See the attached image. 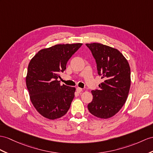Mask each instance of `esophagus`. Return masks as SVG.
<instances>
[{
	"mask_svg": "<svg viewBox=\"0 0 153 153\" xmlns=\"http://www.w3.org/2000/svg\"><path fill=\"white\" fill-rule=\"evenodd\" d=\"M76 91H77L78 93H80V92L82 91V89L80 88H79V87H78V88H76Z\"/></svg>",
	"mask_w": 153,
	"mask_h": 153,
	"instance_id": "1",
	"label": "esophagus"
}]
</instances>
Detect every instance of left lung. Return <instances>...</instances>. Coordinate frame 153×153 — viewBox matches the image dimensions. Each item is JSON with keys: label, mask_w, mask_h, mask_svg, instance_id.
Instances as JSON below:
<instances>
[{"label": "left lung", "mask_w": 153, "mask_h": 153, "mask_svg": "<svg viewBox=\"0 0 153 153\" xmlns=\"http://www.w3.org/2000/svg\"><path fill=\"white\" fill-rule=\"evenodd\" d=\"M95 59L97 69L103 82L92 90V101L88 108L101 119L114 116L125 103L130 87V68L120 51L101 43L85 44Z\"/></svg>", "instance_id": "1"}]
</instances>
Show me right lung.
<instances>
[{
	"label": "right lung",
	"instance_id": "add662e5",
	"mask_svg": "<svg viewBox=\"0 0 153 153\" xmlns=\"http://www.w3.org/2000/svg\"><path fill=\"white\" fill-rule=\"evenodd\" d=\"M82 43L56 45L39 51L30 62L26 84L30 98L36 110L49 120H56L68 112L75 88L58 81L59 73L66 69L71 57Z\"/></svg>",
	"mask_w": 153,
	"mask_h": 153
}]
</instances>
